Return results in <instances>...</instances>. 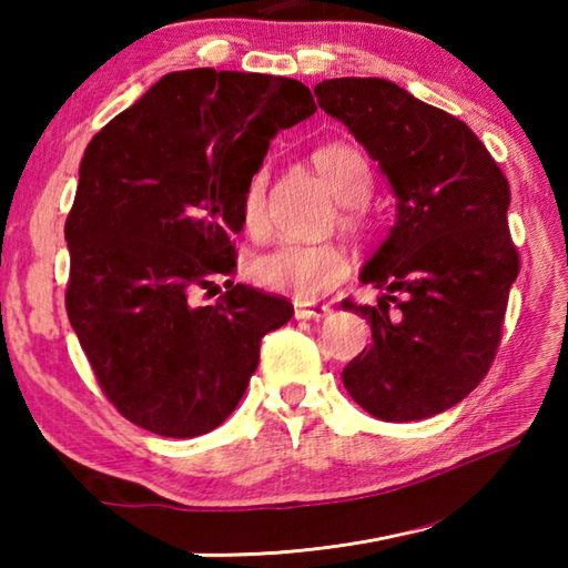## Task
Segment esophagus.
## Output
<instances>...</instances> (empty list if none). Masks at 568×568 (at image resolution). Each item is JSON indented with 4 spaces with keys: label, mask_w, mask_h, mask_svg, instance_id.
Masks as SVG:
<instances>
[{
    "label": "esophagus",
    "mask_w": 568,
    "mask_h": 568,
    "mask_svg": "<svg viewBox=\"0 0 568 568\" xmlns=\"http://www.w3.org/2000/svg\"><path fill=\"white\" fill-rule=\"evenodd\" d=\"M325 315H331L328 305L321 303H295V318L297 321H321Z\"/></svg>",
    "instance_id": "34e87169"
}]
</instances>
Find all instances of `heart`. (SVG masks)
<instances>
[{"instance_id": "obj_1", "label": "heart", "mask_w": 568, "mask_h": 568, "mask_svg": "<svg viewBox=\"0 0 568 568\" xmlns=\"http://www.w3.org/2000/svg\"><path fill=\"white\" fill-rule=\"evenodd\" d=\"M313 168L321 172L325 185L345 207L343 225L361 230L363 220L355 207L363 205L371 195V168L363 152L345 142H331L313 152ZM265 210V172L250 178L243 195V220L250 230L263 223ZM253 281L265 291L291 295L301 303L318 301L321 295L333 291L348 275V257L338 245H281L271 253L257 255L250 263Z\"/></svg>"}]
</instances>
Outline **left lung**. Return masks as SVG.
<instances>
[{"mask_svg":"<svg viewBox=\"0 0 568 568\" xmlns=\"http://www.w3.org/2000/svg\"><path fill=\"white\" fill-rule=\"evenodd\" d=\"M315 98L378 162L396 225L361 271L378 305L343 301L373 343L343 368L351 398L381 420L430 418L491 365L518 275L508 180L474 130L381 77L315 84Z\"/></svg>","mask_w":568,"mask_h":568,"instance_id":"left-lung-1","label":"left lung"}]
</instances>
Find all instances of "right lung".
<instances>
[{
    "label": "right lung",
    "mask_w": 568,
    "mask_h": 568,
    "mask_svg": "<svg viewBox=\"0 0 568 568\" xmlns=\"http://www.w3.org/2000/svg\"><path fill=\"white\" fill-rule=\"evenodd\" d=\"M315 112L287 77L170 72L94 134L64 223L67 315L104 396L150 434L192 438L243 398L285 297L233 285L230 235L271 140Z\"/></svg>",
    "instance_id": "add662e5"
}]
</instances>
